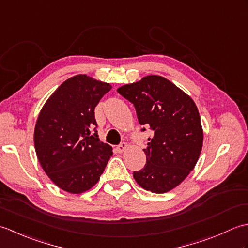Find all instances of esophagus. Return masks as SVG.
I'll use <instances>...</instances> for the list:
<instances>
[{
	"label": "esophagus",
	"mask_w": 248,
	"mask_h": 248,
	"mask_svg": "<svg viewBox=\"0 0 248 248\" xmlns=\"http://www.w3.org/2000/svg\"><path fill=\"white\" fill-rule=\"evenodd\" d=\"M127 149H128V144L127 143H121L117 147V151L119 152V154H123V152L125 151Z\"/></svg>",
	"instance_id": "1"
}]
</instances>
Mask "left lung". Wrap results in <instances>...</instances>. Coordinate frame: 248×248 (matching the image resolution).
I'll return each mask as SVG.
<instances>
[{
	"label": "left lung",
	"instance_id": "obj_1",
	"mask_svg": "<svg viewBox=\"0 0 248 248\" xmlns=\"http://www.w3.org/2000/svg\"><path fill=\"white\" fill-rule=\"evenodd\" d=\"M117 92L133 103L140 125L154 131L144 149L146 165L133 172L135 181L146 191L170 192L194 170L202 149L203 131L196 104L161 76L144 77Z\"/></svg>",
	"mask_w": 248,
	"mask_h": 248
}]
</instances>
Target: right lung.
I'll return each mask as SVG.
<instances>
[{
  "instance_id": "obj_1",
  "label": "right lung",
  "mask_w": 248,
  "mask_h": 248,
  "mask_svg": "<svg viewBox=\"0 0 248 248\" xmlns=\"http://www.w3.org/2000/svg\"><path fill=\"white\" fill-rule=\"evenodd\" d=\"M110 88L86 75L71 77L40 110L34 131L36 155L46 176L62 191H88L113 155L112 147L92 133L97 125L94 108Z\"/></svg>"
}]
</instances>
